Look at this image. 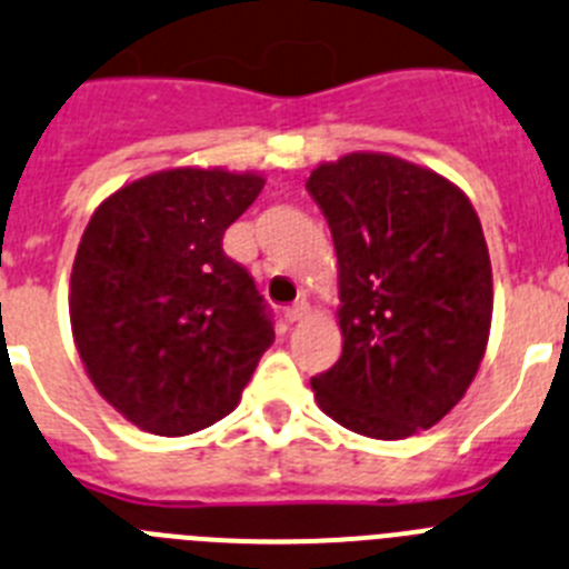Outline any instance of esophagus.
I'll list each match as a JSON object with an SVG mask.
<instances>
[{
	"label": "esophagus",
	"instance_id": "1",
	"mask_svg": "<svg viewBox=\"0 0 569 569\" xmlns=\"http://www.w3.org/2000/svg\"><path fill=\"white\" fill-rule=\"evenodd\" d=\"M306 317H309V303H306V300H300V303H295L286 309V320L289 322H300V320H306Z\"/></svg>",
	"mask_w": 569,
	"mask_h": 569
}]
</instances>
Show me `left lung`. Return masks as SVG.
Returning a JSON list of instances; mask_svg holds the SVG:
<instances>
[{
    "label": "left lung",
    "mask_w": 569,
    "mask_h": 569,
    "mask_svg": "<svg viewBox=\"0 0 569 569\" xmlns=\"http://www.w3.org/2000/svg\"><path fill=\"white\" fill-rule=\"evenodd\" d=\"M306 189L331 227L342 355L311 380L348 431L406 439L459 406L485 357L493 272L482 223L453 181L388 152H348Z\"/></svg>",
    "instance_id": "8db88e82"
}]
</instances>
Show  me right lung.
Here are the masks:
<instances>
[{"label":"right lung","instance_id":"add662e5","mask_svg":"<svg viewBox=\"0 0 569 569\" xmlns=\"http://www.w3.org/2000/svg\"><path fill=\"white\" fill-rule=\"evenodd\" d=\"M266 178L172 167L96 207L70 272V329L96 391L127 422L187 437L232 413L274 342L252 274L223 232Z\"/></svg>","mask_w":569,"mask_h":569}]
</instances>
